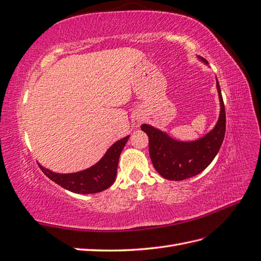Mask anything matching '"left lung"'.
<instances>
[{
	"label": "left lung",
	"instance_id": "left-lung-1",
	"mask_svg": "<svg viewBox=\"0 0 261 261\" xmlns=\"http://www.w3.org/2000/svg\"><path fill=\"white\" fill-rule=\"evenodd\" d=\"M201 60L207 63L205 59ZM221 100V114L216 126L201 139L181 142L172 139L154 126L142 124L141 130L149 138V156L155 170L172 181H182L195 176L211 164L221 148L226 130V114L221 87L217 81Z\"/></svg>",
	"mask_w": 261,
	"mask_h": 261
}]
</instances>
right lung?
<instances>
[{"mask_svg":"<svg viewBox=\"0 0 261 261\" xmlns=\"http://www.w3.org/2000/svg\"><path fill=\"white\" fill-rule=\"evenodd\" d=\"M129 136L123 138L106 151L104 157L88 170L72 173V174H59L46 170L38 165L44 174L59 186L74 193H97L110 188L116 177L117 164L122 149H123Z\"/></svg>","mask_w":261,"mask_h":261,"instance_id":"add662e5","label":"right lung"}]
</instances>
